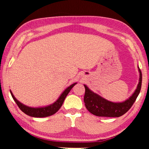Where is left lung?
<instances>
[{"instance_id": "8db88e82", "label": "left lung", "mask_w": 149, "mask_h": 149, "mask_svg": "<svg viewBox=\"0 0 149 149\" xmlns=\"http://www.w3.org/2000/svg\"><path fill=\"white\" fill-rule=\"evenodd\" d=\"M138 69L139 72V80L137 87L132 95L125 101L121 102L109 101L92 91L87 85H84L85 89L84 102L88 111L93 115L102 117H120L125 114L132 107L141 91L142 74L139 66Z\"/></svg>"}]
</instances>
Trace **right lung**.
Returning <instances> with one entry per match:
<instances>
[{
  "instance_id": "1",
  "label": "right lung",
  "mask_w": 149,
  "mask_h": 149,
  "mask_svg": "<svg viewBox=\"0 0 149 149\" xmlns=\"http://www.w3.org/2000/svg\"><path fill=\"white\" fill-rule=\"evenodd\" d=\"M76 84L77 83H74V84L70 85L69 87H68L66 89H65L64 91L62 93V94L60 95L58 99L54 103H52V104H50L49 106H47V107H42L34 108V107H27V106L22 104V102H20L19 100H17L16 99V97H14L13 93H12V92L10 90V91L12 98H13L14 101L16 102L17 105L18 106L19 109L21 110L22 112H24L25 114L31 117L44 118V117H47V116H50L53 115L60 109V107H62V105L63 104V102H64L66 96L70 91V90L72 89V87H74Z\"/></svg>"
}]
</instances>
